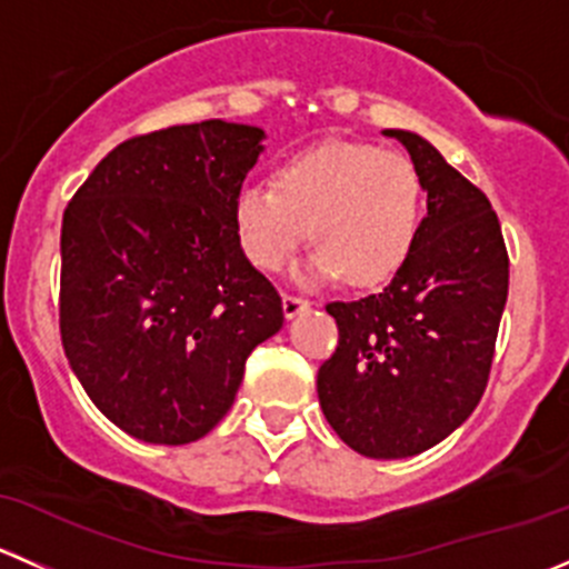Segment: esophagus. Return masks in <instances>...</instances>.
I'll return each instance as SVG.
<instances>
[{
    "instance_id": "esophagus-1",
    "label": "esophagus",
    "mask_w": 569,
    "mask_h": 569,
    "mask_svg": "<svg viewBox=\"0 0 569 569\" xmlns=\"http://www.w3.org/2000/svg\"><path fill=\"white\" fill-rule=\"evenodd\" d=\"M308 308H311V302L302 300V297H295V295H283V317L286 319H295L300 317V313H306Z\"/></svg>"
}]
</instances>
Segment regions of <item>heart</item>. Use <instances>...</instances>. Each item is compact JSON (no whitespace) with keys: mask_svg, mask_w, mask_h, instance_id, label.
Wrapping results in <instances>:
<instances>
[{"mask_svg":"<svg viewBox=\"0 0 569 569\" xmlns=\"http://www.w3.org/2000/svg\"><path fill=\"white\" fill-rule=\"evenodd\" d=\"M423 214L416 164L369 142H327L280 164L274 187L244 183L231 203L239 248L274 272L300 242L317 248L297 269L300 283L341 278L349 286L391 280L412 252Z\"/></svg>","mask_w":569,"mask_h":569,"instance_id":"b5f03b06","label":"heart"}]
</instances>
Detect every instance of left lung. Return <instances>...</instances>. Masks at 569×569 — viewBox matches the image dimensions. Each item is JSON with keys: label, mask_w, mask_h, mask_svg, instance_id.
Returning <instances> with one entry per match:
<instances>
[{"label": "left lung", "mask_w": 569, "mask_h": 569, "mask_svg": "<svg viewBox=\"0 0 569 569\" xmlns=\"http://www.w3.org/2000/svg\"><path fill=\"white\" fill-rule=\"evenodd\" d=\"M410 153L427 217L380 295L330 302L338 347L317 377L338 438L371 460L432 449L468 421L490 377L509 258L490 200L416 131L386 129Z\"/></svg>", "instance_id": "8db88e82"}]
</instances>
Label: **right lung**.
<instances>
[{
  "instance_id": "add662e5",
  "label": "right lung",
  "mask_w": 569,
  "mask_h": 569,
  "mask_svg": "<svg viewBox=\"0 0 569 569\" xmlns=\"http://www.w3.org/2000/svg\"><path fill=\"white\" fill-rule=\"evenodd\" d=\"M267 131L203 120L109 151L62 214L60 336L96 407L131 438L200 440L237 399L244 360L283 327L231 203Z\"/></svg>"
}]
</instances>
